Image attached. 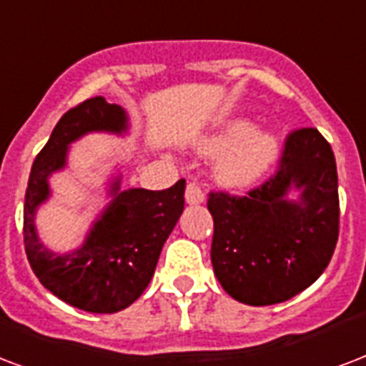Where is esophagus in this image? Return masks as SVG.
I'll return each instance as SVG.
<instances>
[{"instance_id":"esophagus-1","label":"esophagus","mask_w":366,"mask_h":366,"mask_svg":"<svg viewBox=\"0 0 366 366\" xmlns=\"http://www.w3.org/2000/svg\"><path fill=\"white\" fill-rule=\"evenodd\" d=\"M184 197H186V203L188 205H199V203H203V199H205V194H203V189L197 186L195 182H189L188 186H186V194H184Z\"/></svg>"}]
</instances>
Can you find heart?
<instances>
[{
	"label": "heart",
	"mask_w": 366,
	"mask_h": 366,
	"mask_svg": "<svg viewBox=\"0 0 366 366\" xmlns=\"http://www.w3.org/2000/svg\"><path fill=\"white\" fill-rule=\"evenodd\" d=\"M205 155L224 152L214 164V178L220 186L244 189L259 182L274 164L280 153V138L269 130H253L247 119L222 122L214 132L197 144Z\"/></svg>",
	"instance_id": "b5f03b06"
}]
</instances>
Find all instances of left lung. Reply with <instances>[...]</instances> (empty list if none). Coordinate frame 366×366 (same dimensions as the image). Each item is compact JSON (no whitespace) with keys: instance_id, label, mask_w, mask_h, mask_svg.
Instances as JSON below:
<instances>
[{"instance_id":"8db88e82","label":"left lung","mask_w":366,"mask_h":366,"mask_svg":"<svg viewBox=\"0 0 366 366\" xmlns=\"http://www.w3.org/2000/svg\"><path fill=\"white\" fill-rule=\"evenodd\" d=\"M211 263L228 295L274 305L322 274L338 242L336 159L317 128L288 136L280 169L245 197L211 194Z\"/></svg>"}]
</instances>
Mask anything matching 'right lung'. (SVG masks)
<instances>
[{
  "label": "right lung",
  "mask_w": 366,
  "mask_h": 366,
  "mask_svg": "<svg viewBox=\"0 0 366 366\" xmlns=\"http://www.w3.org/2000/svg\"><path fill=\"white\" fill-rule=\"evenodd\" d=\"M128 113L121 105L92 97L69 109L34 159L24 197V249L28 263L53 295L88 313H117L144 294L164 242L184 211L186 182L152 192L121 189V174L109 180V203L78 247L57 253L40 239L38 209L51 197L49 178L66 169L69 149L86 134L127 136Z\"/></svg>",
  "instance_id": "1"
}]
</instances>
